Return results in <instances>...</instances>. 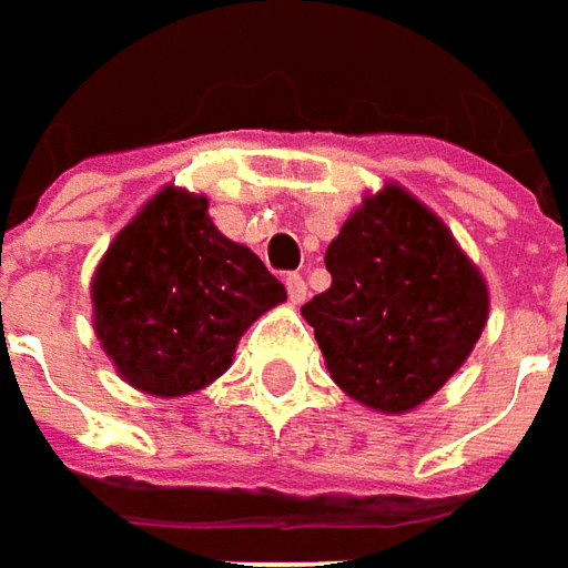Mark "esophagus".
I'll return each instance as SVG.
<instances>
[{
  "instance_id": "esophagus-1",
  "label": "esophagus",
  "mask_w": 568,
  "mask_h": 568,
  "mask_svg": "<svg viewBox=\"0 0 568 568\" xmlns=\"http://www.w3.org/2000/svg\"><path fill=\"white\" fill-rule=\"evenodd\" d=\"M287 296H291L293 306L306 303V296H310V287H306L303 275H287Z\"/></svg>"
}]
</instances>
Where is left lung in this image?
Returning <instances> with one entry per match:
<instances>
[{
	"label": "left lung",
	"mask_w": 568,
	"mask_h": 568,
	"mask_svg": "<svg viewBox=\"0 0 568 568\" xmlns=\"http://www.w3.org/2000/svg\"><path fill=\"white\" fill-rule=\"evenodd\" d=\"M325 265L331 287L303 318L334 384L384 416L435 397L488 325L485 275L450 227L394 181L353 209Z\"/></svg>",
	"instance_id": "left-lung-1"
}]
</instances>
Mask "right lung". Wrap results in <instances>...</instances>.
<instances>
[{
    "label": "right lung",
    "mask_w": 568,
    "mask_h": 568,
    "mask_svg": "<svg viewBox=\"0 0 568 568\" xmlns=\"http://www.w3.org/2000/svg\"><path fill=\"white\" fill-rule=\"evenodd\" d=\"M90 300L121 382L171 399L222 378L243 331L287 291L215 227L203 193L165 184L109 243Z\"/></svg>",
    "instance_id": "1"
}]
</instances>
